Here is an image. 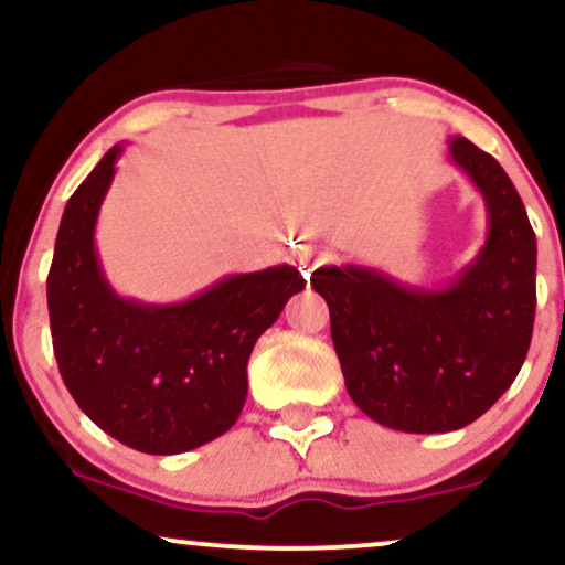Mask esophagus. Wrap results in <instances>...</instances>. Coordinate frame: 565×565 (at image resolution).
<instances>
[{
	"label": "esophagus",
	"instance_id": "34e87169",
	"mask_svg": "<svg viewBox=\"0 0 565 565\" xmlns=\"http://www.w3.org/2000/svg\"><path fill=\"white\" fill-rule=\"evenodd\" d=\"M327 260H329V252L319 249V246H305V249H300V255H297V265H300L302 276H310Z\"/></svg>",
	"mask_w": 565,
	"mask_h": 565
}]
</instances>
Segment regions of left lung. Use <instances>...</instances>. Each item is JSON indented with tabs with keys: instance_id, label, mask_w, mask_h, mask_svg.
Wrapping results in <instances>:
<instances>
[{
	"instance_id": "obj_1",
	"label": "left lung",
	"mask_w": 565,
	"mask_h": 565,
	"mask_svg": "<svg viewBox=\"0 0 565 565\" xmlns=\"http://www.w3.org/2000/svg\"><path fill=\"white\" fill-rule=\"evenodd\" d=\"M454 164L483 193L489 236L449 287H401L342 265L310 278L327 300L345 387L374 423L449 433L476 423L526 361L536 313V236L499 161L449 140Z\"/></svg>"
}]
</instances>
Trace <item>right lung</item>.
Wrapping results in <instances>:
<instances>
[{"instance_id":"add662e5","label":"right lung","mask_w":565,"mask_h":565,"mask_svg":"<svg viewBox=\"0 0 565 565\" xmlns=\"http://www.w3.org/2000/svg\"><path fill=\"white\" fill-rule=\"evenodd\" d=\"M119 153L114 146L97 161L57 228L47 276L57 369L82 412L129 449L191 451L238 419L252 348L305 278L276 265L178 305L116 295L97 263L95 223Z\"/></svg>"}]
</instances>
